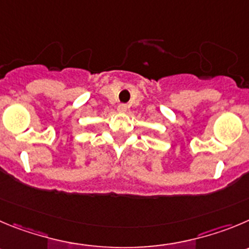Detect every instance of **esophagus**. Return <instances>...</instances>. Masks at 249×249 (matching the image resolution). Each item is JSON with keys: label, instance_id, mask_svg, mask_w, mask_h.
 <instances>
[{"label": "esophagus", "instance_id": "obj_1", "mask_svg": "<svg viewBox=\"0 0 249 249\" xmlns=\"http://www.w3.org/2000/svg\"><path fill=\"white\" fill-rule=\"evenodd\" d=\"M126 109H127V107L125 106V104H119V106H118V110L122 111V113L126 111Z\"/></svg>", "mask_w": 249, "mask_h": 249}]
</instances>
